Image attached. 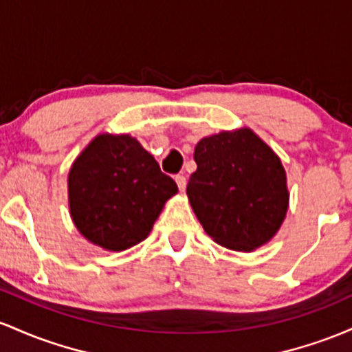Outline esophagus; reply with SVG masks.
Returning a JSON list of instances; mask_svg holds the SVG:
<instances>
[{
    "label": "esophagus",
    "instance_id": "34e87169",
    "mask_svg": "<svg viewBox=\"0 0 352 352\" xmlns=\"http://www.w3.org/2000/svg\"><path fill=\"white\" fill-rule=\"evenodd\" d=\"M175 181H176L177 188H179V191L183 192L184 189H186V177H184L183 175H177V176L175 177Z\"/></svg>",
    "mask_w": 352,
    "mask_h": 352
}]
</instances>
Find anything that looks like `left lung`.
<instances>
[{
  "label": "left lung",
  "instance_id": "8db88e82",
  "mask_svg": "<svg viewBox=\"0 0 352 352\" xmlns=\"http://www.w3.org/2000/svg\"><path fill=\"white\" fill-rule=\"evenodd\" d=\"M195 161L186 195L206 234L241 252L270 243L289 208L279 156L252 129L239 128L203 138Z\"/></svg>",
  "mask_w": 352,
  "mask_h": 352
}]
</instances>
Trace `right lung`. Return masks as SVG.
Returning <instances> with one entry per match:
<instances>
[{
    "label": "right lung",
    "mask_w": 352,
    "mask_h": 352,
    "mask_svg": "<svg viewBox=\"0 0 352 352\" xmlns=\"http://www.w3.org/2000/svg\"><path fill=\"white\" fill-rule=\"evenodd\" d=\"M175 181L129 134L101 133L73 161L69 214L85 239L106 251L136 246L151 232Z\"/></svg>",
    "instance_id": "obj_1"
}]
</instances>
